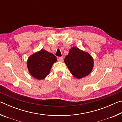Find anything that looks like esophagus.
Returning <instances> with one entry per match:
<instances>
[{"label": "esophagus", "mask_w": 122, "mask_h": 122, "mask_svg": "<svg viewBox=\"0 0 122 122\" xmlns=\"http://www.w3.org/2000/svg\"><path fill=\"white\" fill-rule=\"evenodd\" d=\"M58 60H59V61L60 62H63V57H59Z\"/></svg>", "instance_id": "1"}]
</instances>
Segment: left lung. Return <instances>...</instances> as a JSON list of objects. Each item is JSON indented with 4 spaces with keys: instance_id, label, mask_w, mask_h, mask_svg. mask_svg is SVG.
Here are the masks:
<instances>
[{
    "instance_id": "8db88e82",
    "label": "left lung",
    "mask_w": 122,
    "mask_h": 122,
    "mask_svg": "<svg viewBox=\"0 0 122 122\" xmlns=\"http://www.w3.org/2000/svg\"><path fill=\"white\" fill-rule=\"evenodd\" d=\"M65 62L73 76L77 79L88 76L93 69V57L88 52L76 47L69 50L65 58Z\"/></svg>"
}]
</instances>
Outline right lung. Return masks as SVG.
<instances>
[{"label":"right lung","instance_id":"obj_1","mask_svg":"<svg viewBox=\"0 0 122 122\" xmlns=\"http://www.w3.org/2000/svg\"><path fill=\"white\" fill-rule=\"evenodd\" d=\"M56 61V57L53 54L41 49L29 56L27 67L30 75L41 80L48 75L53 64Z\"/></svg>","mask_w":122,"mask_h":122}]
</instances>
